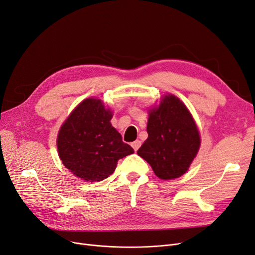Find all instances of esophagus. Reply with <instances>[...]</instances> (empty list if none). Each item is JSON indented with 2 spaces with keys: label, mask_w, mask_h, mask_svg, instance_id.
I'll return each mask as SVG.
<instances>
[{
  "label": "esophagus",
  "mask_w": 255,
  "mask_h": 255,
  "mask_svg": "<svg viewBox=\"0 0 255 255\" xmlns=\"http://www.w3.org/2000/svg\"><path fill=\"white\" fill-rule=\"evenodd\" d=\"M131 146H132V148L134 149V151H136V150H138V148L140 147V140L138 139L134 140L133 143H131Z\"/></svg>",
  "instance_id": "obj_1"
}]
</instances>
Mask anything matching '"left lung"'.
<instances>
[{"instance_id":"left-lung-1","label":"left lung","mask_w":255,"mask_h":255,"mask_svg":"<svg viewBox=\"0 0 255 255\" xmlns=\"http://www.w3.org/2000/svg\"><path fill=\"white\" fill-rule=\"evenodd\" d=\"M148 138L137 154L162 180L182 176L199 151L201 138L189 110L174 96H167L150 110Z\"/></svg>"}]
</instances>
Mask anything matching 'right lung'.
Here are the masks:
<instances>
[{
	"instance_id": "obj_1",
	"label": "right lung",
	"mask_w": 255,
	"mask_h": 255,
	"mask_svg": "<svg viewBox=\"0 0 255 255\" xmlns=\"http://www.w3.org/2000/svg\"><path fill=\"white\" fill-rule=\"evenodd\" d=\"M112 113L101 100L87 99L75 108L58 135L64 166L86 182H100L116 170L120 158L134 150L111 126Z\"/></svg>"
}]
</instances>
